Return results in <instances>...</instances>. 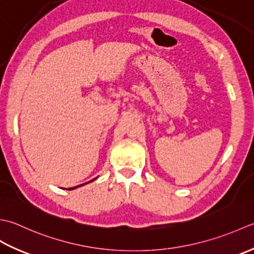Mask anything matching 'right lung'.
I'll return each instance as SVG.
<instances>
[{
	"label": "right lung",
	"mask_w": 254,
	"mask_h": 254,
	"mask_svg": "<svg viewBox=\"0 0 254 254\" xmlns=\"http://www.w3.org/2000/svg\"><path fill=\"white\" fill-rule=\"evenodd\" d=\"M97 178H95V179H93V180H91V181H89V182H86V183H83V184H81V185H77V186H74V188H70V189H68V190H74V189H77V188H80V186H83L84 184H87V183H90V182H93V181H95Z\"/></svg>",
	"instance_id": "1"
}]
</instances>
